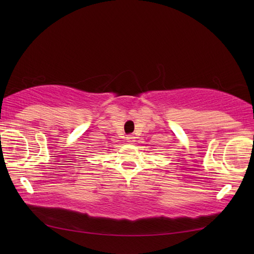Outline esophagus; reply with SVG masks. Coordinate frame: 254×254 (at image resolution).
Returning <instances> with one entry per match:
<instances>
[{
    "label": "esophagus",
    "mask_w": 254,
    "mask_h": 254,
    "mask_svg": "<svg viewBox=\"0 0 254 254\" xmlns=\"http://www.w3.org/2000/svg\"><path fill=\"white\" fill-rule=\"evenodd\" d=\"M135 136H134V135H132V134H131V135H127V141L128 142V143H133V142H135Z\"/></svg>",
    "instance_id": "34e87169"
}]
</instances>
